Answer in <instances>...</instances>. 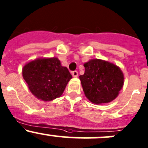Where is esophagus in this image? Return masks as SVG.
I'll use <instances>...</instances> for the list:
<instances>
[{"label":"esophagus","mask_w":148,"mask_h":148,"mask_svg":"<svg viewBox=\"0 0 148 148\" xmlns=\"http://www.w3.org/2000/svg\"><path fill=\"white\" fill-rule=\"evenodd\" d=\"M71 74H72V76L74 77H78V71H72Z\"/></svg>","instance_id":"obj_1"}]
</instances>
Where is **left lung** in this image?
I'll use <instances>...</instances> for the list:
<instances>
[{
	"mask_svg": "<svg viewBox=\"0 0 148 148\" xmlns=\"http://www.w3.org/2000/svg\"><path fill=\"white\" fill-rule=\"evenodd\" d=\"M84 66L85 72L79 79L87 99L95 104L114 100L124 83L123 74L119 66L99 59L89 60Z\"/></svg>",
	"mask_w": 148,
	"mask_h": 148,
	"instance_id": "obj_1",
	"label": "left lung"
}]
</instances>
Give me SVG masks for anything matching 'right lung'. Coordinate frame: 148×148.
Returning <instances> with one entry per match:
<instances>
[{
  "label": "right lung",
  "instance_id": "1",
  "mask_svg": "<svg viewBox=\"0 0 148 148\" xmlns=\"http://www.w3.org/2000/svg\"><path fill=\"white\" fill-rule=\"evenodd\" d=\"M22 74L31 93L43 101L60 97L72 78L57 57L32 60L23 66Z\"/></svg>",
  "mask_w": 148,
  "mask_h": 148
}]
</instances>
